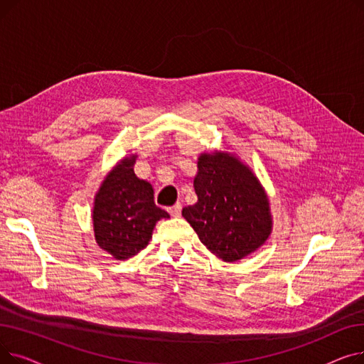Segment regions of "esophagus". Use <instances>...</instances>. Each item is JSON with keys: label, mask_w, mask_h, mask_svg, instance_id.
Returning a JSON list of instances; mask_svg holds the SVG:
<instances>
[{"label": "esophagus", "mask_w": 364, "mask_h": 364, "mask_svg": "<svg viewBox=\"0 0 364 364\" xmlns=\"http://www.w3.org/2000/svg\"><path fill=\"white\" fill-rule=\"evenodd\" d=\"M168 213L172 215V217H180L181 214V203H174L172 206L168 208Z\"/></svg>", "instance_id": "34e87169"}]
</instances>
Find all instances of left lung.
Instances as JSON below:
<instances>
[{"label": "left lung", "instance_id": "obj_1", "mask_svg": "<svg viewBox=\"0 0 364 364\" xmlns=\"http://www.w3.org/2000/svg\"><path fill=\"white\" fill-rule=\"evenodd\" d=\"M193 187L198 202L181 214L215 257L239 261L270 237L269 196L252 169L233 153H200Z\"/></svg>", "mask_w": 364, "mask_h": 364}]
</instances>
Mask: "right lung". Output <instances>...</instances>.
Masks as SVG:
<instances>
[{
  "mask_svg": "<svg viewBox=\"0 0 364 364\" xmlns=\"http://www.w3.org/2000/svg\"><path fill=\"white\" fill-rule=\"evenodd\" d=\"M137 155L121 159L94 196L92 228L97 245L114 259H128L151 239L153 228L169 214L153 200V187L134 172Z\"/></svg>",
  "mask_w": 364,
  "mask_h": 364,
  "instance_id": "1",
  "label": "right lung"
}]
</instances>
